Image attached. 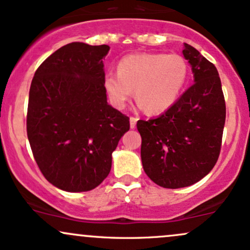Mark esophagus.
I'll list each match as a JSON object with an SVG mask.
<instances>
[{"label": "esophagus", "mask_w": 250, "mask_h": 250, "mask_svg": "<svg viewBox=\"0 0 250 250\" xmlns=\"http://www.w3.org/2000/svg\"><path fill=\"white\" fill-rule=\"evenodd\" d=\"M136 122H137L136 117L131 116V117H130V128H131V129H134L135 127H136Z\"/></svg>", "instance_id": "1"}]
</instances>
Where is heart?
Returning <instances> with one entry per match:
<instances>
[{"instance_id": "1", "label": "heart", "mask_w": 250, "mask_h": 250, "mask_svg": "<svg viewBox=\"0 0 250 250\" xmlns=\"http://www.w3.org/2000/svg\"><path fill=\"white\" fill-rule=\"evenodd\" d=\"M188 75V62L179 54H130L120 60L117 73L105 74L103 85L115 108H125L135 89L140 105L160 114L179 100Z\"/></svg>"}]
</instances>
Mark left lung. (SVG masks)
<instances>
[{
	"mask_svg": "<svg viewBox=\"0 0 250 250\" xmlns=\"http://www.w3.org/2000/svg\"><path fill=\"white\" fill-rule=\"evenodd\" d=\"M182 53L190 63L195 83L162 115L136 125L146 174L170 189L194 185L214 168L226 122L216 67L187 43Z\"/></svg>",
	"mask_w": 250,
	"mask_h": 250,
	"instance_id": "1",
	"label": "left lung"
}]
</instances>
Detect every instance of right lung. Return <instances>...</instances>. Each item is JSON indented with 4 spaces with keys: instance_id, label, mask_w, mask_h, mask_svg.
Instances as JSON below:
<instances>
[{
    "instance_id": "obj_1",
    "label": "right lung",
    "mask_w": 250,
    "mask_h": 250,
    "mask_svg": "<svg viewBox=\"0 0 250 250\" xmlns=\"http://www.w3.org/2000/svg\"><path fill=\"white\" fill-rule=\"evenodd\" d=\"M109 45L73 42L45 59L29 90L27 134L34 159L51 185L71 193L96 188L129 117L107 102L103 57Z\"/></svg>"
}]
</instances>
